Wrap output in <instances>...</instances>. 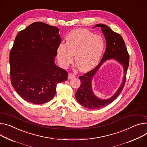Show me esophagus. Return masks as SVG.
<instances>
[{
    "instance_id": "esophagus-1",
    "label": "esophagus",
    "mask_w": 147,
    "mask_h": 147,
    "mask_svg": "<svg viewBox=\"0 0 147 147\" xmlns=\"http://www.w3.org/2000/svg\"><path fill=\"white\" fill-rule=\"evenodd\" d=\"M74 77H75L74 74H73L72 73H69V74H68V79H69V80H71V79H72Z\"/></svg>"
}]
</instances>
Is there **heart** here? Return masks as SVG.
<instances>
[{
    "label": "heart",
    "mask_w": 147,
    "mask_h": 147,
    "mask_svg": "<svg viewBox=\"0 0 147 147\" xmlns=\"http://www.w3.org/2000/svg\"><path fill=\"white\" fill-rule=\"evenodd\" d=\"M66 43H61L57 48V57L64 67L74 59L80 71L86 72L98 65L105 48L103 38L87 29H76L67 34Z\"/></svg>",
    "instance_id": "1"
}]
</instances>
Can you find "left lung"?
Returning a JSON list of instances; mask_svg holds the SVG:
<instances>
[{"mask_svg":"<svg viewBox=\"0 0 147 147\" xmlns=\"http://www.w3.org/2000/svg\"><path fill=\"white\" fill-rule=\"evenodd\" d=\"M101 28L106 39L107 48L100 63L92 70L80 76L81 82L75 94L78 102L88 109H98L104 107L113 102L121 94L126 81V76L129 66V56L125 47V42L121 35L113 31L107 25L97 24L94 28ZM111 58L117 60L124 67V76L123 81L117 92L112 97L107 100H101L96 97L92 89V78L100 66L107 60Z\"/></svg>","mask_w":147,"mask_h":147,"instance_id":"1","label":"left lung"}]
</instances>
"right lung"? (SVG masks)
<instances>
[{
	"instance_id": "right-lung-1",
	"label": "right lung",
	"mask_w": 147,
	"mask_h": 147,
	"mask_svg": "<svg viewBox=\"0 0 147 147\" xmlns=\"http://www.w3.org/2000/svg\"><path fill=\"white\" fill-rule=\"evenodd\" d=\"M59 29L41 22L30 24L17 35L9 55L11 83L28 102L42 104L51 100L56 85L68 74L56 66L55 57L61 42Z\"/></svg>"
}]
</instances>
